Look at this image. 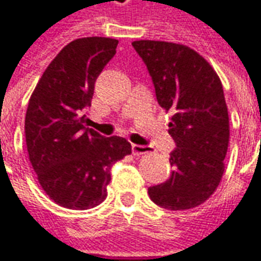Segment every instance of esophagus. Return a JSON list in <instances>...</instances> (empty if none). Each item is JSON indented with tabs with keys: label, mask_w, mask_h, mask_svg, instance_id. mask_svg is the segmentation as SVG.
Returning a JSON list of instances; mask_svg holds the SVG:
<instances>
[{
	"label": "esophagus",
	"mask_w": 261,
	"mask_h": 261,
	"mask_svg": "<svg viewBox=\"0 0 261 261\" xmlns=\"http://www.w3.org/2000/svg\"><path fill=\"white\" fill-rule=\"evenodd\" d=\"M150 150H152L150 146H145V145H132V152H134V154H136V156L149 153Z\"/></svg>",
	"instance_id": "esophagus-1"
}]
</instances>
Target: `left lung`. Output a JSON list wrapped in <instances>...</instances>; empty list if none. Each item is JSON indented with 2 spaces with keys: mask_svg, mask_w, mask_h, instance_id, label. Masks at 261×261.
Masks as SVG:
<instances>
[{
  "mask_svg": "<svg viewBox=\"0 0 261 261\" xmlns=\"http://www.w3.org/2000/svg\"><path fill=\"white\" fill-rule=\"evenodd\" d=\"M132 45L152 76L158 103L173 113V170L148 189L149 197L163 209H193L215 193L224 172L230 130L223 86L209 62L186 45L149 39Z\"/></svg>",
  "mask_w": 261,
  "mask_h": 261,
  "instance_id": "left-lung-1",
  "label": "left lung"
}]
</instances>
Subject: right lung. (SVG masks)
Instances as JSON below:
<instances>
[{
  "instance_id": "add662e5",
  "label": "right lung",
  "mask_w": 261,
  "mask_h": 261,
  "mask_svg": "<svg viewBox=\"0 0 261 261\" xmlns=\"http://www.w3.org/2000/svg\"><path fill=\"white\" fill-rule=\"evenodd\" d=\"M118 39L79 38L45 69L25 115V141L45 193L66 209L86 210L105 200L115 162L132 153L120 136L86 127L95 81L116 54Z\"/></svg>"
}]
</instances>
